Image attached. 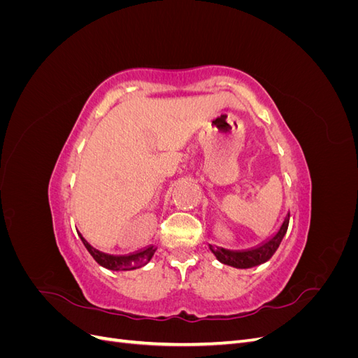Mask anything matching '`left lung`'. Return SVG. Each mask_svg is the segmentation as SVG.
<instances>
[{
  "label": "left lung",
  "instance_id": "left-lung-1",
  "mask_svg": "<svg viewBox=\"0 0 358 358\" xmlns=\"http://www.w3.org/2000/svg\"><path fill=\"white\" fill-rule=\"evenodd\" d=\"M288 222H289V213H287L284 222L279 227V230L272 237H268L266 242H263L262 245H258L255 248L245 249V251H230V249L209 245V249L213 252V255L218 258V262H221L222 264L231 266L236 268H249V267L259 266L266 263L267 259L272 258V255L276 252L278 246L280 245V242H282L284 236L287 233Z\"/></svg>",
  "mask_w": 358,
  "mask_h": 358
}]
</instances>
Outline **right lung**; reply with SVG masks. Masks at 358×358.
<instances>
[{"mask_svg":"<svg viewBox=\"0 0 358 358\" xmlns=\"http://www.w3.org/2000/svg\"><path fill=\"white\" fill-rule=\"evenodd\" d=\"M78 234L80 236V239L85 245V248L88 249V252L92 255V258L95 259L96 263L100 266L109 268V270H133L137 267H142L146 263H149V259L152 258V255L155 254L157 248L154 245H149L140 251L131 252V254H125V255H112V254H106L95 249L94 246H91L88 242L85 241V237L78 231Z\"/></svg>","mask_w":358,"mask_h":358,"instance_id":"right-lung-1","label":"right lung"}]
</instances>
